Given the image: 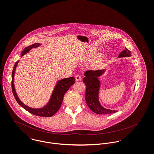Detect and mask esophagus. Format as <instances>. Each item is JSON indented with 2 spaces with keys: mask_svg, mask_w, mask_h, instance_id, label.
<instances>
[{
  "mask_svg": "<svg viewBox=\"0 0 154 154\" xmlns=\"http://www.w3.org/2000/svg\"><path fill=\"white\" fill-rule=\"evenodd\" d=\"M75 80H76V81H80V80H81L82 77H81V76H80V75H77L75 76Z\"/></svg>",
  "mask_w": 154,
  "mask_h": 154,
  "instance_id": "34e87169",
  "label": "esophagus"
}]
</instances>
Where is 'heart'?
I'll use <instances>...</instances> for the list:
<instances>
[{
	"label": "heart",
	"mask_w": 154,
	"mask_h": 154,
	"mask_svg": "<svg viewBox=\"0 0 154 154\" xmlns=\"http://www.w3.org/2000/svg\"><path fill=\"white\" fill-rule=\"evenodd\" d=\"M96 53V49H93L91 50L90 51H89L86 55V58L88 59L91 58L93 57L95 55V54ZM105 54L103 52H100L99 54H98L97 55H96L93 59L91 62H90V65L91 66L93 67H95L97 66L98 65H99L102 61L103 60L104 58H105Z\"/></svg>",
	"instance_id": "heart-1"
}]
</instances>
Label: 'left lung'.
Masks as SVG:
<instances>
[{
  "mask_svg": "<svg viewBox=\"0 0 154 154\" xmlns=\"http://www.w3.org/2000/svg\"><path fill=\"white\" fill-rule=\"evenodd\" d=\"M131 52L126 48L119 55V58L130 57ZM105 69H99L96 71H87L85 73L83 82L86 86V101L89 108L93 112L97 114H109L117 112L104 108L99 101V91L101 86V82L99 77L102 76Z\"/></svg>",
  "mask_w": 154,
  "mask_h": 154,
  "instance_id": "8db88e82",
  "label": "left lung"
}]
</instances>
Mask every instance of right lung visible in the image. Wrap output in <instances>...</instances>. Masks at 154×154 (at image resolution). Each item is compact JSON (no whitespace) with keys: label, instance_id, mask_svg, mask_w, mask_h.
Returning <instances> with one entry per match:
<instances>
[{"label":"right lung","instance_id":"1","mask_svg":"<svg viewBox=\"0 0 154 154\" xmlns=\"http://www.w3.org/2000/svg\"><path fill=\"white\" fill-rule=\"evenodd\" d=\"M42 45L40 43H34L29 46L26 47L21 52V58H22L24 55H26L29 53L32 48H36L41 46ZM20 60L16 62L12 73V89L14 96L18 102V103L23 108H24L26 111L30 112L32 114L35 116H40V117H52L53 116L60 108L62 102L63 100V96L69 88L72 86L75 83V79L73 77L65 78L61 80H58L56 85L53 90L52 94L49 98V101L46 103L45 105L41 108H35L29 106L24 104L19 98L14 85V76L15 72L16 71V68L17 67L18 63Z\"/></svg>","mask_w":154,"mask_h":154}]
</instances>
